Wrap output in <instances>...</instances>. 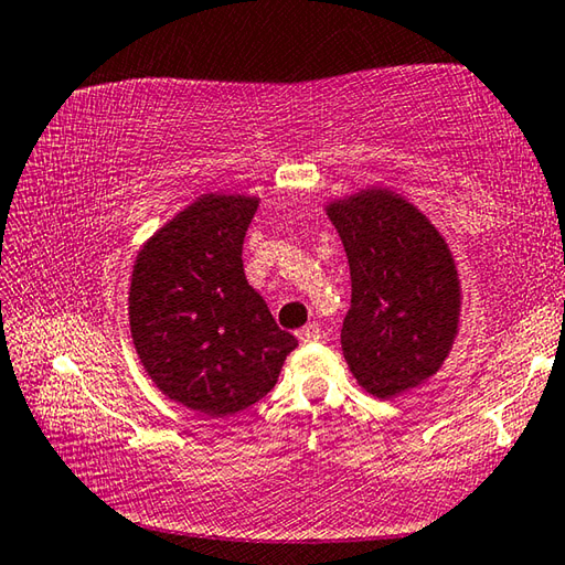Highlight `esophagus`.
<instances>
[{"mask_svg":"<svg viewBox=\"0 0 565 565\" xmlns=\"http://www.w3.org/2000/svg\"><path fill=\"white\" fill-rule=\"evenodd\" d=\"M296 335H299L301 343H316L318 338H321V328H318V323H309V326H303Z\"/></svg>","mask_w":565,"mask_h":565,"instance_id":"esophagus-1","label":"esophagus"}]
</instances>
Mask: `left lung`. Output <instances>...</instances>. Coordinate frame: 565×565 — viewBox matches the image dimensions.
Segmentation results:
<instances>
[{"label": "left lung", "mask_w": 565, "mask_h": 565, "mask_svg": "<svg viewBox=\"0 0 565 565\" xmlns=\"http://www.w3.org/2000/svg\"><path fill=\"white\" fill-rule=\"evenodd\" d=\"M351 266L345 363L367 395L390 399L423 385L452 351L461 289L437 227L403 194L367 188L326 204Z\"/></svg>", "instance_id": "8db88e82"}]
</instances>
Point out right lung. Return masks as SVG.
<instances>
[{"instance_id":"right-lung-1","label":"right lung","mask_w":565,"mask_h":565,"mask_svg":"<svg viewBox=\"0 0 565 565\" xmlns=\"http://www.w3.org/2000/svg\"><path fill=\"white\" fill-rule=\"evenodd\" d=\"M256 207L247 194H202L132 264L128 316L142 367L170 399L210 417L259 403L299 345L244 276Z\"/></svg>"}]
</instances>
